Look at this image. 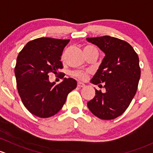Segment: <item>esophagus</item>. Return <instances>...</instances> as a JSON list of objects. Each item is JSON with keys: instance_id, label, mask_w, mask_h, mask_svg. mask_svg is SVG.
I'll return each instance as SVG.
<instances>
[{"instance_id": "34e87169", "label": "esophagus", "mask_w": 153, "mask_h": 153, "mask_svg": "<svg viewBox=\"0 0 153 153\" xmlns=\"http://www.w3.org/2000/svg\"><path fill=\"white\" fill-rule=\"evenodd\" d=\"M77 86H78L79 88H83V87H85V85L84 83L80 82H77Z\"/></svg>"}]
</instances>
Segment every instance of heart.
Returning a JSON list of instances; mask_svg holds the SVG:
<instances>
[{
  "label": "heart",
  "mask_w": 153,
  "mask_h": 153,
  "mask_svg": "<svg viewBox=\"0 0 153 153\" xmlns=\"http://www.w3.org/2000/svg\"><path fill=\"white\" fill-rule=\"evenodd\" d=\"M90 49H96V48H94V46H91V45H86L84 48V51H87V50H90ZM73 76H76V78L79 79L84 80L87 78L88 73L85 71H76L74 72Z\"/></svg>",
  "instance_id": "1"
}]
</instances>
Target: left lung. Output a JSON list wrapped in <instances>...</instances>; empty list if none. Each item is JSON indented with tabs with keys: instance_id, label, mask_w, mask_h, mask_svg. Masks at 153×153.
Wrapping results in <instances>:
<instances>
[{
	"instance_id": "1",
	"label": "left lung",
	"mask_w": 153,
	"mask_h": 153,
	"mask_svg": "<svg viewBox=\"0 0 153 153\" xmlns=\"http://www.w3.org/2000/svg\"><path fill=\"white\" fill-rule=\"evenodd\" d=\"M105 53L91 82L103 86L105 93L96 91L88 102L90 111L97 117L111 120L119 117L133 100L141 76L139 59L133 47L126 41L110 36L88 37Z\"/></svg>"
}]
</instances>
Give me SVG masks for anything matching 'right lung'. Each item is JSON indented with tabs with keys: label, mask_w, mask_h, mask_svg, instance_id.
Returning a JSON list of instances; mask_svg holds the SVG:
<instances>
[{
	"label": "right lung",
	"mask_w": 153,
	"mask_h": 153,
	"mask_svg": "<svg viewBox=\"0 0 153 153\" xmlns=\"http://www.w3.org/2000/svg\"><path fill=\"white\" fill-rule=\"evenodd\" d=\"M69 41L40 37L27 42L19 53L15 68L17 88L24 106L34 116L48 118L57 113L76 87L72 78H64L58 85L48 79V74H56L63 68L61 56Z\"/></svg>",
	"instance_id": "1"
}]
</instances>
